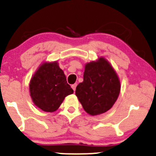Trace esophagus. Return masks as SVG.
I'll return each instance as SVG.
<instances>
[{
	"instance_id": "1",
	"label": "esophagus",
	"mask_w": 156,
	"mask_h": 156,
	"mask_svg": "<svg viewBox=\"0 0 156 156\" xmlns=\"http://www.w3.org/2000/svg\"><path fill=\"white\" fill-rule=\"evenodd\" d=\"M76 87H77V83H74V84H73V85H72V88H73V90H74V92L76 91Z\"/></svg>"
}]
</instances>
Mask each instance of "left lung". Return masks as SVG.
I'll use <instances>...</instances> for the list:
<instances>
[{
    "label": "left lung",
    "instance_id": "obj_1",
    "mask_svg": "<svg viewBox=\"0 0 156 156\" xmlns=\"http://www.w3.org/2000/svg\"><path fill=\"white\" fill-rule=\"evenodd\" d=\"M119 77L103 57L86 64L83 81L77 86L76 94L85 112L98 115L112 108L120 92Z\"/></svg>",
    "mask_w": 156,
    "mask_h": 156
}]
</instances>
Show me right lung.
I'll use <instances>...</instances> for the list:
<instances>
[{
  "instance_id": "1",
  "label": "right lung",
  "mask_w": 156,
  "mask_h": 156,
  "mask_svg": "<svg viewBox=\"0 0 156 156\" xmlns=\"http://www.w3.org/2000/svg\"><path fill=\"white\" fill-rule=\"evenodd\" d=\"M30 95L35 105L46 112H53L73 89L57 62H44L39 66L29 84Z\"/></svg>"
}]
</instances>
